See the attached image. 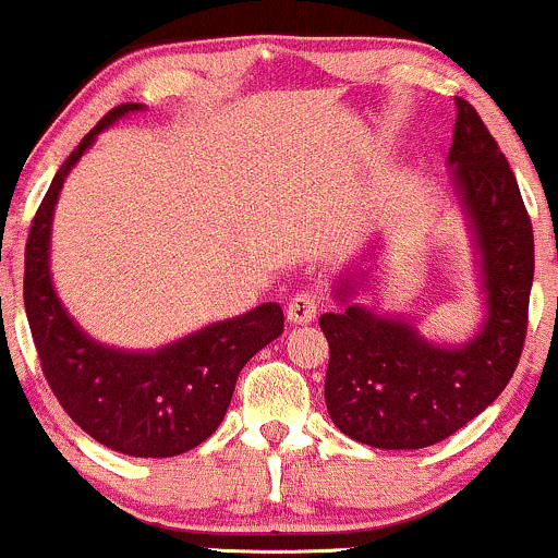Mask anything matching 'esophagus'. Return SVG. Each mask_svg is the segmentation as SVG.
Returning a JSON list of instances; mask_svg holds the SVG:
<instances>
[{"mask_svg":"<svg viewBox=\"0 0 558 558\" xmlns=\"http://www.w3.org/2000/svg\"><path fill=\"white\" fill-rule=\"evenodd\" d=\"M316 311H318V295L316 292H295V295L290 298V303H287V318H290L292 324H308L316 318Z\"/></svg>","mask_w":558,"mask_h":558,"instance_id":"34e87169","label":"esophagus"}]
</instances>
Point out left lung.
<instances>
[{
	"label": "left lung",
	"instance_id": "left-lung-1",
	"mask_svg": "<svg viewBox=\"0 0 558 558\" xmlns=\"http://www.w3.org/2000/svg\"><path fill=\"white\" fill-rule=\"evenodd\" d=\"M448 166L480 250L485 322L442 348L403 318L363 305L318 318L329 342L324 398L331 422L372 448L416 450L446 440L496 400L524 348L535 242L514 171L477 110L456 97ZM353 279L335 292L348 303Z\"/></svg>",
	"mask_w": 558,
	"mask_h": 558
}]
</instances>
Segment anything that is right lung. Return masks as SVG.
Listing matches in <instances>:
<instances>
[{"label":"right lung","mask_w":558,"mask_h":558,"mask_svg":"<svg viewBox=\"0 0 558 558\" xmlns=\"http://www.w3.org/2000/svg\"><path fill=\"white\" fill-rule=\"evenodd\" d=\"M136 110H142L140 102L112 108L54 173L31 221L23 300L41 372L65 414L118 453L168 459L216 432L242 366L281 335L284 313L277 303H263L149 353L99 345L68 316L49 277L54 203L62 181L99 131Z\"/></svg>","instance_id":"1"}]
</instances>
